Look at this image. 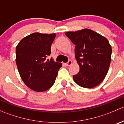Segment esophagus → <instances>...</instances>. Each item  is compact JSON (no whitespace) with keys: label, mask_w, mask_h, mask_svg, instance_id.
<instances>
[{"label":"esophagus","mask_w":124,"mask_h":124,"mask_svg":"<svg viewBox=\"0 0 124 124\" xmlns=\"http://www.w3.org/2000/svg\"><path fill=\"white\" fill-rule=\"evenodd\" d=\"M71 64H72V61H68V62H67V63H65V65L66 66H70L71 65Z\"/></svg>","instance_id":"obj_1"}]
</instances>
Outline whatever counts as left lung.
<instances>
[{"label": "left lung", "mask_w": 124, "mask_h": 124, "mask_svg": "<svg viewBox=\"0 0 124 124\" xmlns=\"http://www.w3.org/2000/svg\"><path fill=\"white\" fill-rule=\"evenodd\" d=\"M66 36L76 46L75 56L80 71L73 76L81 87L92 88L104 79L111 62L112 47L108 40L91 29L67 32Z\"/></svg>", "instance_id": "obj_1"}]
</instances>
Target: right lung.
I'll return each instance as SVG.
<instances>
[{"label":"right lung","instance_id":"1","mask_svg":"<svg viewBox=\"0 0 124 124\" xmlns=\"http://www.w3.org/2000/svg\"><path fill=\"white\" fill-rule=\"evenodd\" d=\"M56 33H32L22 39L16 47V64L20 77L27 87L37 92L50 88L55 82L62 63L51 59V46Z\"/></svg>","mask_w":124,"mask_h":124}]
</instances>
